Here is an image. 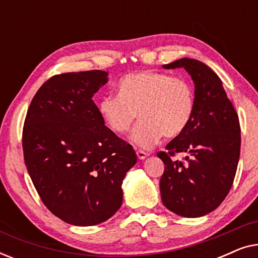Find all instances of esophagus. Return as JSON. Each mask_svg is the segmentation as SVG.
<instances>
[{
    "instance_id": "34e87169",
    "label": "esophagus",
    "mask_w": 258,
    "mask_h": 258,
    "mask_svg": "<svg viewBox=\"0 0 258 258\" xmlns=\"http://www.w3.org/2000/svg\"><path fill=\"white\" fill-rule=\"evenodd\" d=\"M136 155H137V158H139V160H144V158L148 156V154L146 153V151H142V150H137Z\"/></svg>"
}]
</instances>
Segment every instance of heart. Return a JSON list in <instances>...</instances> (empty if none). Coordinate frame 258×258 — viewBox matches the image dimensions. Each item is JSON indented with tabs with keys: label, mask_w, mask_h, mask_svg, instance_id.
<instances>
[{
	"label": "heart",
	"mask_w": 258,
	"mask_h": 258,
	"mask_svg": "<svg viewBox=\"0 0 258 258\" xmlns=\"http://www.w3.org/2000/svg\"><path fill=\"white\" fill-rule=\"evenodd\" d=\"M117 95L98 101L97 110L109 130L124 135L135 121L130 141L141 149H150L162 136L176 137L184 132L195 111V91L183 77L141 70L123 76Z\"/></svg>",
	"instance_id": "b5f03b06"
}]
</instances>
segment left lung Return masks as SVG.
<instances>
[{
    "label": "left lung",
    "instance_id": "1",
    "mask_svg": "<svg viewBox=\"0 0 258 258\" xmlns=\"http://www.w3.org/2000/svg\"><path fill=\"white\" fill-rule=\"evenodd\" d=\"M164 69L184 68L195 84V111L184 132L160 151L164 172L160 181L162 202L183 217L211 213L227 197L234 182L241 151L237 112L209 67L194 58H181ZM177 152L185 162L171 161Z\"/></svg>",
    "mask_w": 258,
    "mask_h": 258
}]
</instances>
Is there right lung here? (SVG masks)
I'll use <instances>...</instances> for the list:
<instances>
[{"label":"right lung","instance_id":"1","mask_svg":"<svg viewBox=\"0 0 258 258\" xmlns=\"http://www.w3.org/2000/svg\"><path fill=\"white\" fill-rule=\"evenodd\" d=\"M107 82L102 70L52 76L24 121V162L42 202L80 227L100 224L121 208L123 178L137 162L133 147L104 125L93 101Z\"/></svg>","mask_w":258,"mask_h":258}]
</instances>
